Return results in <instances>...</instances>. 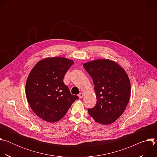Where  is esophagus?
Segmentation results:
<instances>
[{"label": "esophagus", "mask_w": 157, "mask_h": 157, "mask_svg": "<svg viewBox=\"0 0 157 157\" xmlns=\"http://www.w3.org/2000/svg\"><path fill=\"white\" fill-rule=\"evenodd\" d=\"M78 96L79 98H82L83 96H84V94L82 93H80L79 94H78Z\"/></svg>", "instance_id": "esophagus-1"}]
</instances>
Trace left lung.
<instances>
[{
	"label": "left lung",
	"instance_id": "8db88e82",
	"mask_svg": "<svg viewBox=\"0 0 157 157\" xmlns=\"http://www.w3.org/2000/svg\"><path fill=\"white\" fill-rule=\"evenodd\" d=\"M86 71L93 78L97 98L96 105L88 113L99 124L114 122L124 112L130 96V82L117 63L109 59H97L84 63Z\"/></svg>",
	"mask_w": 157,
	"mask_h": 157
}]
</instances>
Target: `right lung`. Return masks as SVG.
I'll return each mask as SVG.
<instances>
[{
  "label": "right lung",
  "mask_w": 157,
  "mask_h": 157,
  "mask_svg": "<svg viewBox=\"0 0 157 157\" xmlns=\"http://www.w3.org/2000/svg\"><path fill=\"white\" fill-rule=\"evenodd\" d=\"M74 62L53 57L40 61L29 75L25 86L28 102L36 116L48 122L62 119L79 98L71 94L63 78Z\"/></svg>",
  "instance_id": "obj_1"
}]
</instances>
